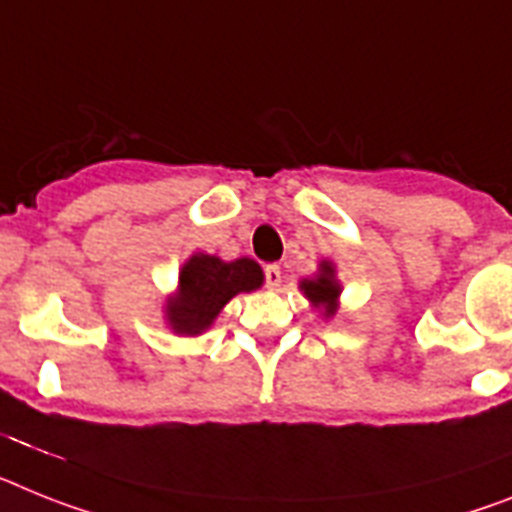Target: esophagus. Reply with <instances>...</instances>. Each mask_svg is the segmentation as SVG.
<instances>
[{
	"label": "esophagus",
	"instance_id": "34e87169",
	"mask_svg": "<svg viewBox=\"0 0 512 512\" xmlns=\"http://www.w3.org/2000/svg\"><path fill=\"white\" fill-rule=\"evenodd\" d=\"M281 281H283L281 268H278V265H268V268H265V286H268V289H278Z\"/></svg>",
	"mask_w": 512,
	"mask_h": 512
}]
</instances>
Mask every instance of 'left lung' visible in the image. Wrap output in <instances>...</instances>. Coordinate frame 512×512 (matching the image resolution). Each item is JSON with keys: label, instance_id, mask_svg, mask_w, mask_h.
Instances as JSON below:
<instances>
[{"label": "left lung", "instance_id": "obj_1", "mask_svg": "<svg viewBox=\"0 0 512 512\" xmlns=\"http://www.w3.org/2000/svg\"><path fill=\"white\" fill-rule=\"evenodd\" d=\"M304 294L312 299L315 304H322L325 307V315H333L336 312V299L341 294V286L333 278V265L322 263V273L312 281H302Z\"/></svg>", "mask_w": 512, "mask_h": 512}]
</instances>
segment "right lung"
<instances>
[{"instance_id":"obj_1","label":"right lung","mask_w":512,"mask_h":512,"mask_svg":"<svg viewBox=\"0 0 512 512\" xmlns=\"http://www.w3.org/2000/svg\"><path fill=\"white\" fill-rule=\"evenodd\" d=\"M260 286L263 270L249 257L223 263L213 255H192L179 276V294L166 307L171 328L184 336H197L210 328L229 299Z\"/></svg>"}]
</instances>
